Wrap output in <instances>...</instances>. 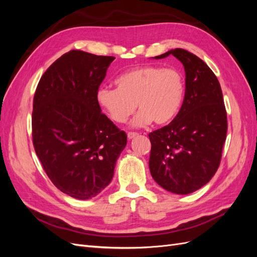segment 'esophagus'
I'll return each mask as SVG.
<instances>
[{
  "instance_id": "1",
  "label": "esophagus",
  "mask_w": 257,
  "mask_h": 257,
  "mask_svg": "<svg viewBox=\"0 0 257 257\" xmlns=\"http://www.w3.org/2000/svg\"><path fill=\"white\" fill-rule=\"evenodd\" d=\"M136 136H138V133H136V132H128V133H127V138L128 139H132V138H134Z\"/></svg>"
}]
</instances>
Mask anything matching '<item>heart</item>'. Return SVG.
Segmentation results:
<instances>
[{"label": "heart", "mask_w": 257, "mask_h": 257, "mask_svg": "<svg viewBox=\"0 0 257 257\" xmlns=\"http://www.w3.org/2000/svg\"><path fill=\"white\" fill-rule=\"evenodd\" d=\"M116 88L102 85L96 91L100 108L115 123H125L137 106L139 112L134 125H158L172 122L181 109L185 82L182 73L175 67L144 65L121 74Z\"/></svg>", "instance_id": "b5f03b06"}]
</instances>
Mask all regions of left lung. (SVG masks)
I'll list each match as a JSON object with an SVG mask.
<instances>
[{
  "label": "left lung",
  "instance_id": "1",
  "mask_svg": "<svg viewBox=\"0 0 257 257\" xmlns=\"http://www.w3.org/2000/svg\"><path fill=\"white\" fill-rule=\"evenodd\" d=\"M169 54L184 66L185 95L176 118L149 134V167L163 189L185 195L208 183L219 168L227 114L220 82L205 62L181 48L155 59Z\"/></svg>",
  "mask_w": 257,
  "mask_h": 257
}]
</instances>
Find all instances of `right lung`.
<instances>
[{"mask_svg":"<svg viewBox=\"0 0 257 257\" xmlns=\"http://www.w3.org/2000/svg\"><path fill=\"white\" fill-rule=\"evenodd\" d=\"M114 57L71 50L48 67L33 98L32 138L51 182L78 199L110 183L126 134L100 112L96 91Z\"/></svg>","mask_w":257,"mask_h":257,"instance_id":"1","label":"right lung"}]
</instances>
